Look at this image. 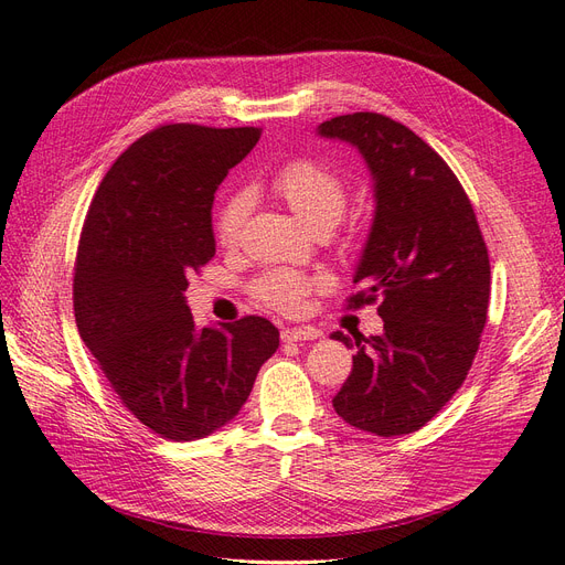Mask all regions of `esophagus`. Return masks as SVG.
Here are the masks:
<instances>
[{
	"label": "esophagus",
	"mask_w": 565,
	"mask_h": 565,
	"mask_svg": "<svg viewBox=\"0 0 565 565\" xmlns=\"http://www.w3.org/2000/svg\"><path fill=\"white\" fill-rule=\"evenodd\" d=\"M280 337L282 341H313L320 337V332L316 328H285Z\"/></svg>",
	"instance_id": "obj_1"
}]
</instances>
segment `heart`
I'll use <instances>...</instances> for the list:
<instances>
[{
	"instance_id": "1",
	"label": "heart",
	"mask_w": 565,
	"mask_h": 565,
	"mask_svg": "<svg viewBox=\"0 0 565 565\" xmlns=\"http://www.w3.org/2000/svg\"><path fill=\"white\" fill-rule=\"evenodd\" d=\"M276 193L303 218L311 228H332L347 212V185L332 169L313 160H295L285 164L273 179ZM249 212V193L241 191L226 200L216 216L218 243L233 245L241 237L243 224ZM313 282L295 270H270L254 282V295L273 309L292 313L311 292Z\"/></svg>"
}]
</instances>
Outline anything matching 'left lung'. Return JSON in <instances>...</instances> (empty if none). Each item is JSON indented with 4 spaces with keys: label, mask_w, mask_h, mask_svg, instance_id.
<instances>
[{
    "label": "left lung",
    "mask_w": 565,
    "mask_h": 565,
    "mask_svg": "<svg viewBox=\"0 0 565 565\" xmlns=\"http://www.w3.org/2000/svg\"><path fill=\"white\" fill-rule=\"evenodd\" d=\"M358 148L374 181V218L349 309L380 301L384 332H334L355 349L332 398L337 415L374 436L413 434L467 380L488 318L490 259L465 188L415 131L380 113L318 127Z\"/></svg>",
    "instance_id": "obj_1"
}]
</instances>
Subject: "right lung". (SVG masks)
Instances as JSON below:
<instances>
[{
  "mask_svg": "<svg viewBox=\"0 0 565 565\" xmlns=\"http://www.w3.org/2000/svg\"><path fill=\"white\" fill-rule=\"evenodd\" d=\"M259 127L162 125L100 181L84 221L73 303L84 344L150 431L195 440L228 424L280 332L259 316L198 328L183 292L214 252L212 204Z\"/></svg>",
  "mask_w": 565,
  "mask_h": 565,
  "instance_id": "obj_1",
  "label": "right lung"
}]
</instances>
